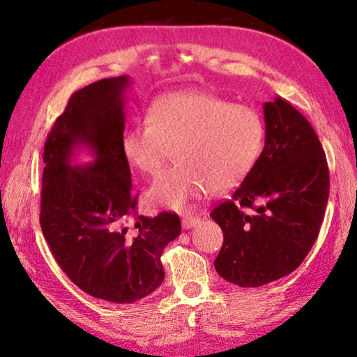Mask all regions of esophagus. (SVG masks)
<instances>
[{"mask_svg":"<svg viewBox=\"0 0 357 357\" xmlns=\"http://www.w3.org/2000/svg\"><path fill=\"white\" fill-rule=\"evenodd\" d=\"M199 222V218H195V216H183L182 218V227L183 229H192L197 226Z\"/></svg>","mask_w":357,"mask_h":357,"instance_id":"esophagus-1","label":"esophagus"}]
</instances>
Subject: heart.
I'll return each mask as SVG.
<instances>
[{
  "mask_svg": "<svg viewBox=\"0 0 357 357\" xmlns=\"http://www.w3.org/2000/svg\"><path fill=\"white\" fill-rule=\"evenodd\" d=\"M265 143V123L255 109L199 91L155 99L148 123L136 121L121 136V153L139 174L155 177L148 198L158 206L182 209L208 190L221 192L250 174Z\"/></svg>",
  "mask_w": 357,
  "mask_h": 357,
  "instance_id": "1",
  "label": "heart"
}]
</instances>
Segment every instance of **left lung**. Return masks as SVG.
Wrapping results in <instances>:
<instances>
[{
    "label": "left lung",
    "instance_id": "8db88e82",
    "mask_svg": "<svg viewBox=\"0 0 357 357\" xmlns=\"http://www.w3.org/2000/svg\"><path fill=\"white\" fill-rule=\"evenodd\" d=\"M263 115L265 148L255 167L211 211L224 232L214 268L241 287L268 284L304 261L330 193L325 153L305 116L281 97L265 102Z\"/></svg>",
    "mask_w": 357,
    "mask_h": 357
}]
</instances>
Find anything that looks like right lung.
<instances>
[{
	"label": "right lung",
	"mask_w": 357,
	"mask_h": 357,
	"mask_svg": "<svg viewBox=\"0 0 357 357\" xmlns=\"http://www.w3.org/2000/svg\"><path fill=\"white\" fill-rule=\"evenodd\" d=\"M130 76L107 77L70 97L43 148L40 226L45 241L75 284L92 297L131 304L164 281L165 245L180 236L177 214L135 216L130 164L121 153L125 92ZM82 147L95 155L77 166Z\"/></svg>",
	"instance_id": "add662e5"
}]
</instances>
